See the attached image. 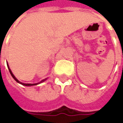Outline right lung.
I'll list each match as a JSON object with an SVG mask.
<instances>
[{"label": "right lung", "mask_w": 123, "mask_h": 123, "mask_svg": "<svg viewBox=\"0 0 123 123\" xmlns=\"http://www.w3.org/2000/svg\"><path fill=\"white\" fill-rule=\"evenodd\" d=\"M8 68H9V73H10V74H11V75H12V77L14 79H15V80L17 82L20 83H21L22 85H23V86H35V85H37V84H38V83H40L43 82V81H44L45 80H46V79H44V80H42V81H40V83H33V84H31V83H23L20 82V81H18V79H17L16 78V77H15V76H14V75L13 74V73H12V70H10V68H9V66H8Z\"/></svg>", "instance_id": "1"}]
</instances>
